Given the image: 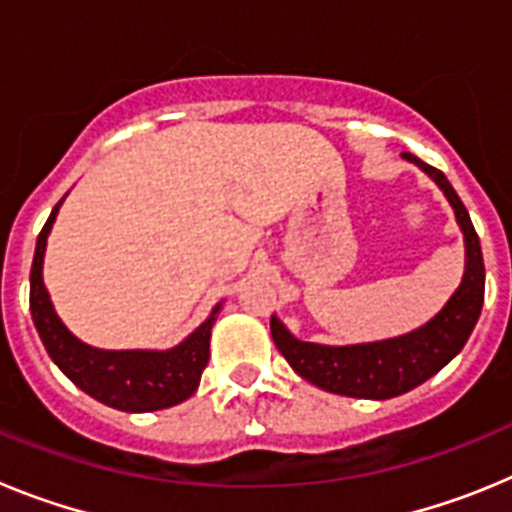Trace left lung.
Listing matches in <instances>:
<instances>
[{
    "label": "left lung",
    "instance_id": "8db88e82",
    "mask_svg": "<svg viewBox=\"0 0 512 512\" xmlns=\"http://www.w3.org/2000/svg\"><path fill=\"white\" fill-rule=\"evenodd\" d=\"M405 161L428 174L449 200L456 225L464 235V274L446 305L420 328L395 338L348 346L300 341V338L271 315V338L289 366L310 384L325 392L359 400H390L428 382L459 354L472 336L485 302V261L477 230L467 207L438 169L420 161L413 153H402Z\"/></svg>",
    "mask_w": 512,
    "mask_h": 512
}]
</instances>
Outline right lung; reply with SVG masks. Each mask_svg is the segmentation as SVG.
I'll return each instance as SVG.
<instances>
[{
	"instance_id": "1",
	"label": "right lung",
	"mask_w": 512,
	"mask_h": 512,
	"mask_svg": "<svg viewBox=\"0 0 512 512\" xmlns=\"http://www.w3.org/2000/svg\"><path fill=\"white\" fill-rule=\"evenodd\" d=\"M63 200L53 207L48 223L40 230L33 269H30V312L53 364L89 397L125 413H153V410L174 408L179 402L189 400L200 387V377L210 359L212 325L223 310V300L212 307L205 323L197 325L174 348L110 351V348L84 343L58 318L43 282L45 246H48V235H51Z\"/></svg>"
}]
</instances>
